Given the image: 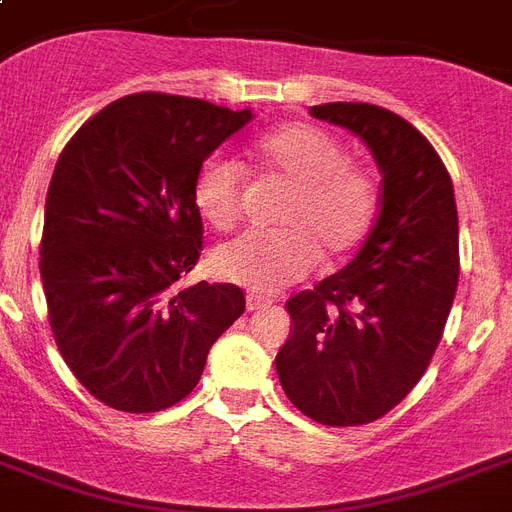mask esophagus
Wrapping results in <instances>:
<instances>
[{"instance_id": "34e87169", "label": "esophagus", "mask_w": 512, "mask_h": 512, "mask_svg": "<svg viewBox=\"0 0 512 512\" xmlns=\"http://www.w3.org/2000/svg\"><path fill=\"white\" fill-rule=\"evenodd\" d=\"M271 300H265L260 295H247V311H260V308H268Z\"/></svg>"}]
</instances>
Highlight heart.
Masks as SVG:
<instances>
[{"label":"heart","instance_id":"obj_1","mask_svg":"<svg viewBox=\"0 0 512 512\" xmlns=\"http://www.w3.org/2000/svg\"><path fill=\"white\" fill-rule=\"evenodd\" d=\"M265 180L287 185L276 212V233H252L223 244L212 271L255 295H273L305 279L316 260H340L372 228L380 188L372 172L348 162L340 140L313 124H287L252 146ZM193 207L215 231H233L244 215L247 177L225 156L199 164L191 185Z\"/></svg>","mask_w":512,"mask_h":512}]
</instances>
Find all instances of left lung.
Wrapping results in <instances>:
<instances>
[{
	"mask_svg": "<svg viewBox=\"0 0 512 512\" xmlns=\"http://www.w3.org/2000/svg\"><path fill=\"white\" fill-rule=\"evenodd\" d=\"M311 116L369 146L380 215L340 273L289 297L276 372L305 417L350 428L388 414L428 369L460 279V225L452 177L417 127L372 103H324Z\"/></svg>",
	"mask_w": 512,
	"mask_h": 512,
	"instance_id": "8db88e82",
	"label": "left lung"
}]
</instances>
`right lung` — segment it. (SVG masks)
<instances>
[{
  "label": "right lung",
  "instance_id": "obj_1",
  "mask_svg": "<svg viewBox=\"0 0 512 512\" xmlns=\"http://www.w3.org/2000/svg\"><path fill=\"white\" fill-rule=\"evenodd\" d=\"M247 122L249 108L138 92L87 119L58 156L39 244L47 316L68 369L111 409L183 401L244 313L236 284L180 279L204 244L193 175Z\"/></svg>",
  "mask_w": 512,
  "mask_h": 512
}]
</instances>
